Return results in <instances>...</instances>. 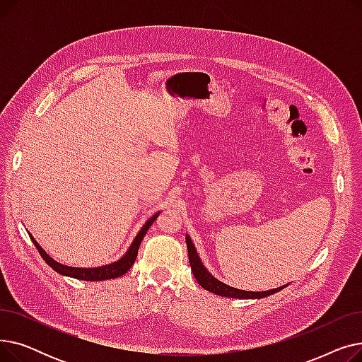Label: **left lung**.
<instances>
[{"instance_id":"1","label":"left lung","mask_w":362,"mask_h":362,"mask_svg":"<svg viewBox=\"0 0 362 362\" xmlns=\"http://www.w3.org/2000/svg\"><path fill=\"white\" fill-rule=\"evenodd\" d=\"M186 245H187V254H189V264H191L192 273H194L197 281L201 284V288H204L208 292H213L216 295L226 296V298H240V299H254L255 298V299H258V298H265L269 295H273L288 286L286 284V286H281V288L272 289V291H262V292H248V291H240V289L232 288V286H229V284H226V283L217 280L216 277H213L210 274V272L204 267V264L201 262L198 252L195 250L191 238H189V235H186Z\"/></svg>"}]
</instances>
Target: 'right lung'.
<instances>
[{"instance_id": "right-lung-1", "label": "right lung", "mask_w": 362, "mask_h": 362, "mask_svg": "<svg viewBox=\"0 0 362 362\" xmlns=\"http://www.w3.org/2000/svg\"><path fill=\"white\" fill-rule=\"evenodd\" d=\"M160 213H156L154 216H152L145 224L142 229L139 230V233L136 235V238L133 239L130 248L126 251V254L116 262H111V264H107V265H103V267H95V269H79V267H69V265H64V264H60L57 262L55 259H52L42 248L40 246V243H37L33 236L29 233L32 242L35 243L37 252L41 254V257L44 258V261L49 265V267L52 270H55L59 274H63V276H69V277H74V279H79V280H88V281H100V280H108V279H116V277H120L123 274H126L130 267L133 265V262H135L136 257H138V250H139V245L144 239V236L146 235L149 226L156 221V218L158 217Z\"/></svg>"}]
</instances>
